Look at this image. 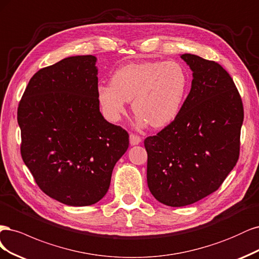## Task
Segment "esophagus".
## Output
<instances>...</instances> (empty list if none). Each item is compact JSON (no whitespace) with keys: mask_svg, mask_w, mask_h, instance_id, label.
<instances>
[{"mask_svg":"<svg viewBox=\"0 0 259 259\" xmlns=\"http://www.w3.org/2000/svg\"><path fill=\"white\" fill-rule=\"evenodd\" d=\"M141 141H142V139L139 136L135 135V133H130V144L131 145H138L141 143Z\"/></svg>","mask_w":259,"mask_h":259,"instance_id":"obj_1","label":"esophagus"}]
</instances>
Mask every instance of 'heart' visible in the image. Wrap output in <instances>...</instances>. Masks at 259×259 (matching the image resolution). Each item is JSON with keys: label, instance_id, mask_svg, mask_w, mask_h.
Masks as SVG:
<instances>
[{"label": "heart", "instance_id": "heart-1", "mask_svg": "<svg viewBox=\"0 0 259 259\" xmlns=\"http://www.w3.org/2000/svg\"><path fill=\"white\" fill-rule=\"evenodd\" d=\"M188 88L186 70L177 61L131 63L116 70L110 84L97 88L98 101L107 119L118 121L132 100L140 126L161 128L178 117Z\"/></svg>", "mask_w": 259, "mask_h": 259}]
</instances>
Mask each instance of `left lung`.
<instances>
[{
	"instance_id": "obj_1",
	"label": "left lung",
	"mask_w": 259,
	"mask_h": 259,
	"mask_svg": "<svg viewBox=\"0 0 259 259\" xmlns=\"http://www.w3.org/2000/svg\"><path fill=\"white\" fill-rule=\"evenodd\" d=\"M191 89L178 117L147 137V185L169 206L193 204L218 190L240 154L243 104L221 64L184 54Z\"/></svg>"
}]
</instances>
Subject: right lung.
Listing matches in <instances>:
<instances>
[{
	"instance_id": "right-lung-1",
	"label": "right lung",
	"mask_w": 259,
	"mask_h": 259,
	"mask_svg": "<svg viewBox=\"0 0 259 259\" xmlns=\"http://www.w3.org/2000/svg\"><path fill=\"white\" fill-rule=\"evenodd\" d=\"M95 56L69 57L37 71L19 102L20 153L41 191L86 206L107 193L128 132L104 119Z\"/></svg>"
}]
</instances>
